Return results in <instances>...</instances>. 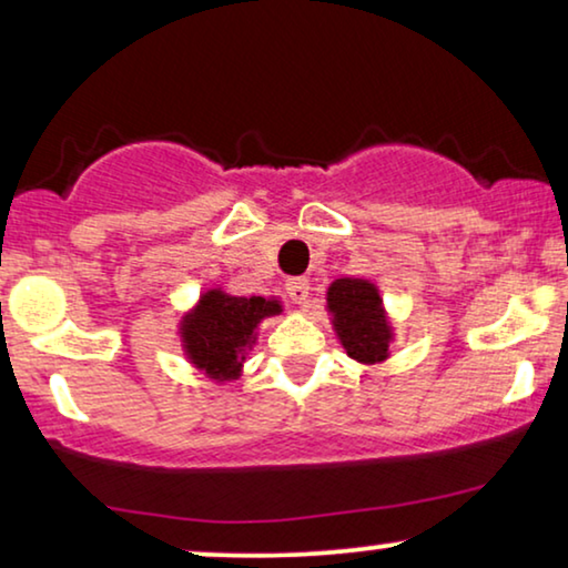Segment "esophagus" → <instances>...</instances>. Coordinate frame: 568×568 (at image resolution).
Returning a JSON list of instances; mask_svg holds the SVG:
<instances>
[{
  "label": "esophagus",
  "instance_id": "obj_1",
  "mask_svg": "<svg viewBox=\"0 0 568 568\" xmlns=\"http://www.w3.org/2000/svg\"><path fill=\"white\" fill-rule=\"evenodd\" d=\"M286 294H290V300L294 302V305H305L307 294H310V282L305 276L286 278Z\"/></svg>",
  "mask_w": 568,
  "mask_h": 568
}]
</instances>
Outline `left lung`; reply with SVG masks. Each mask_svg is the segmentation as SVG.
I'll use <instances>...</instances> for the list:
<instances>
[{"mask_svg":"<svg viewBox=\"0 0 568 568\" xmlns=\"http://www.w3.org/2000/svg\"><path fill=\"white\" fill-rule=\"evenodd\" d=\"M328 310L346 354L356 362L375 364L387 356L390 325L375 286L362 278H336L328 290Z\"/></svg>","mask_w":568,"mask_h":568,"instance_id":"1","label":"left lung"}]
</instances>
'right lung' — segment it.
I'll list each match as a JSON object with an SVG mask.
<instances>
[{
	"mask_svg": "<svg viewBox=\"0 0 568 568\" xmlns=\"http://www.w3.org/2000/svg\"><path fill=\"white\" fill-rule=\"evenodd\" d=\"M276 313H282L278 302L230 297L216 290L206 292L196 313L183 323L185 352L212 379H235L258 323Z\"/></svg>",
	"mask_w": 568,
	"mask_h": 568,
	"instance_id": "1",
	"label": "right lung"
}]
</instances>
